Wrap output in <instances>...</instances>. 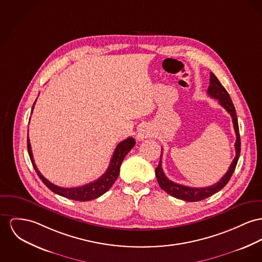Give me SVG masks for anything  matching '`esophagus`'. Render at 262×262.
<instances>
[{
    "mask_svg": "<svg viewBox=\"0 0 262 262\" xmlns=\"http://www.w3.org/2000/svg\"><path fill=\"white\" fill-rule=\"evenodd\" d=\"M150 135H151L150 130H149L146 126H143V127H141V128H140L139 131H138L137 137H138V139L142 140L145 139V138H147V137H149Z\"/></svg>",
    "mask_w": 262,
    "mask_h": 262,
    "instance_id": "esophagus-1",
    "label": "esophagus"
}]
</instances>
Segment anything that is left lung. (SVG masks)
I'll return each mask as SVG.
<instances>
[{"label": "left lung", "instance_id": "8db88e82", "mask_svg": "<svg viewBox=\"0 0 262 262\" xmlns=\"http://www.w3.org/2000/svg\"><path fill=\"white\" fill-rule=\"evenodd\" d=\"M208 94L210 97L217 99L219 103L222 105L227 112L230 114L232 123H233V128L234 132L236 135V141L234 144L235 148V157L233 159L232 163L230 164L228 171L225 174V176L214 185H211L209 187L206 188H191L187 186H183L180 184H177L169 180L166 174H164V171L162 169V152L160 156V163L158 165L155 173L157 177L158 183L159 186L161 187L162 190L165 192H168L172 196L186 201V202H199L203 201L210 195L214 194L215 192H220L229 181L231 176L233 174L239 154H241V136H239V129H238V122H237V117H236V112L234 105L232 103L229 94L227 93L226 88L223 86V84L220 82V80L216 78V76L210 72V78H209V86L208 89ZM163 151V150H162Z\"/></svg>", "mask_w": 262, "mask_h": 262}]
</instances>
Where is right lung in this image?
Listing matches in <instances>:
<instances>
[{"mask_svg":"<svg viewBox=\"0 0 262 262\" xmlns=\"http://www.w3.org/2000/svg\"><path fill=\"white\" fill-rule=\"evenodd\" d=\"M35 104V101L34 105H33L32 112L34 110ZM135 143H136L135 140L132 137L123 140L122 142H120L116 146V148L114 150V153H113L112 158H111L110 164H109V166H108L104 174L94 182H91V183L86 184L84 186H81V187H75V188H61V187L55 186L39 173V171L37 170V168L35 166L29 137H28V152H29V155H30L32 164L35 168L36 174L39 177V179L42 181V183L51 191H53V192H55V193H57L61 196L70 199V200L79 201V202H88V201L94 200L96 198H99L100 195H102L103 193L107 192L112 187V185L115 183V181L117 180V178L119 176L120 166L122 164L124 158L126 157V155L135 146Z\"/></svg>","mask_w":262,"mask_h":262,"instance_id":"1","label":"right lung"}]
</instances>
